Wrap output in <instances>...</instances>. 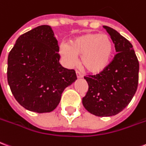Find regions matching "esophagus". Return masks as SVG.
Instances as JSON below:
<instances>
[{
    "mask_svg": "<svg viewBox=\"0 0 146 146\" xmlns=\"http://www.w3.org/2000/svg\"><path fill=\"white\" fill-rule=\"evenodd\" d=\"M76 76H77V78H81V77L83 76V75H82L79 71H76Z\"/></svg>",
    "mask_w": 146,
    "mask_h": 146,
    "instance_id": "esophagus-1",
    "label": "esophagus"
}]
</instances>
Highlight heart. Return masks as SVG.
<instances>
[{"mask_svg": "<svg viewBox=\"0 0 146 146\" xmlns=\"http://www.w3.org/2000/svg\"><path fill=\"white\" fill-rule=\"evenodd\" d=\"M114 44L108 35L87 33L71 39L67 46L60 48V53L68 64L76 62L80 55V64L91 73L104 72L111 62Z\"/></svg>", "mask_w": 146, "mask_h": 146, "instance_id": "b5f03b06", "label": "heart"}]
</instances>
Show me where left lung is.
<instances>
[{
    "instance_id": "1",
    "label": "left lung",
    "mask_w": 146,
    "mask_h": 146,
    "mask_svg": "<svg viewBox=\"0 0 146 146\" xmlns=\"http://www.w3.org/2000/svg\"><path fill=\"white\" fill-rule=\"evenodd\" d=\"M117 52L102 73L84 76L88 84L82 99L84 108L100 117L115 115L130 104L138 84L139 62L133 46L117 31L104 26Z\"/></svg>"
}]
</instances>
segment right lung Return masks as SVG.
<instances>
[{
	"label": "right lung",
	"mask_w": 146,
	"mask_h": 146,
	"mask_svg": "<svg viewBox=\"0 0 146 146\" xmlns=\"http://www.w3.org/2000/svg\"><path fill=\"white\" fill-rule=\"evenodd\" d=\"M58 41L48 25L21 35L8 57V83L14 97L31 111L45 113L58 105L64 89L76 80L74 70L59 63Z\"/></svg>",
	"instance_id": "obj_1"
}]
</instances>
